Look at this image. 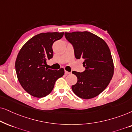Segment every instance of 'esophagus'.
<instances>
[{
  "label": "esophagus",
  "instance_id": "34e87169",
  "mask_svg": "<svg viewBox=\"0 0 132 132\" xmlns=\"http://www.w3.org/2000/svg\"><path fill=\"white\" fill-rule=\"evenodd\" d=\"M64 73H65V75H68V74H70V73L69 72H68V71H66V70H65V71H64Z\"/></svg>",
  "mask_w": 132,
  "mask_h": 132
}]
</instances>
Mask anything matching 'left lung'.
I'll use <instances>...</instances> for the list:
<instances>
[{"instance_id": "1", "label": "left lung", "mask_w": 132, "mask_h": 132, "mask_svg": "<svg viewBox=\"0 0 132 132\" xmlns=\"http://www.w3.org/2000/svg\"><path fill=\"white\" fill-rule=\"evenodd\" d=\"M64 36L73 45L75 58L84 60L85 71H72L78 79L72 86L73 93L82 99L95 97L106 88L113 75V61L108 45L87 31L65 32Z\"/></svg>"}]
</instances>
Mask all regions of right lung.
I'll list each match as a JSON object with an SVG mask.
<instances>
[{
  "label": "right lung",
  "instance_id": "obj_1",
  "mask_svg": "<svg viewBox=\"0 0 132 132\" xmlns=\"http://www.w3.org/2000/svg\"><path fill=\"white\" fill-rule=\"evenodd\" d=\"M64 32L40 33L29 39L20 49L15 67L17 77L24 90L31 95L42 98L51 92L64 70L45 68L46 60L53 57L52 45L62 38Z\"/></svg>",
  "mask_w": 132,
  "mask_h": 132
}]
</instances>
